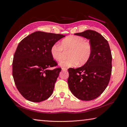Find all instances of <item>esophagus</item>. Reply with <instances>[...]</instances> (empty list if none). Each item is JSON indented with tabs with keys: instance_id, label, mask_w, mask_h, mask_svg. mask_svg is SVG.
I'll list each match as a JSON object with an SVG mask.
<instances>
[{
	"instance_id": "esophagus-1",
	"label": "esophagus",
	"mask_w": 127,
	"mask_h": 127,
	"mask_svg": "<svg viewBox=\"0 0 127 127\" xmlns=\"http://www.w3.org/2000/svg\"><path fill=\"white\" fill-rule=\"evenodd\" d=\"M61 69H62L63 71H67V69L66 68H61Z\"/></svg>"
}]
</instances>
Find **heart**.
<instances>
[{
	"instance_id": "heart-1",
	"label": "heart",
	"mask_w": 127,
	"mask_h": 127,
	"mask_svg": "<svg viewBox=\"0 0 127 127\" xmlns=\"http://www.w3.org/2000/svg\"><path fill=\"white\" fill-rule=\"evenodd\" d=\"M64 51H69L66 60L60 61L59 66L62 67H71L85 64L90 59L92 48L89 42L83 37L76 35H69L62 40L61 45L53 44L50 53L53 59L59 61L63 58Z\"/></svg>"
}]
</instances>
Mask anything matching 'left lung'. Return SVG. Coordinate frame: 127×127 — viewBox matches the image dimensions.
I'll list each match as a JSON object with an SVG mask.
<instances>
[{"mask_svg":"<svg viewBox=\"0 0 127 127\" xmlns=\"http://www.w3.org/2000/svg\"><path fill=\"white\" fill-rule=\"evenodd\" d=\"M75 35L89 40L92 52L84 66L68 69V86L75 97L91 101L98 97L108 85L112 72V55L108 42L98 32L88 30Z\"/></svg>","mask_w":127,"mask_h":127,"instance_id":"obj_1","label":"left lung"}]
</instances>
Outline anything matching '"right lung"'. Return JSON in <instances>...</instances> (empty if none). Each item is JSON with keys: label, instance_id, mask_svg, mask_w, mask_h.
I'll list each match as a JSON object with an SVG mask.
<instances>
[{"label": "right lung", "instance_id": "add662e5", "mask_svg": "<svg viewBox=\"0 0 127 127\" xmlns=\"http://www.w3.org/2000/svg\"><path fill=\"white\" fill-rule=\"evenodd\" d=\"M65 36L37 31L18 44L13 58V76L17 90L28 101L40 102L52 95L61 69H49L57 65L50 50Z\"/></svg>", "mask_w": 127, "mask_h": 127}]
</instances>
